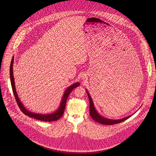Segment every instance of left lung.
Wrapping results in <instances>:
<instances>
[{"mask_svg":"<svg viewBox=\"0 0 156 156\" xmlns=\"http://www.w3.org/2000/svg\"><path fill=\"white\" fill-rule=\"evenodd\" d=\"M86 91H87V93L88 98H89V104H90V108H89L90 115L92 117V118L94 120H95V121H97V122H99L101 124H105V125H112V124H115L120 123L122 121H124L125 120L127 119L130 116H132V115H131L129 116L124 117L123 118L118 119H109V118L103 116L96 110V109L94 106L92 99L88 90L87 89H86Z\"/></svg>","mask_w":156,"mask_h":156,"instance_id":"8db88e82","label":"left lung"}]
</instances>
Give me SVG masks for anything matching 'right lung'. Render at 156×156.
<instances>
[{
    "label": "right lung",
    "instance_id": "add662e5",
    "mask_svg": "<svg viewBox=\"0 0 156 156\" xmlns=\"http://www.w3.org/2000/svg\"><path fill=\"white\" fill-rule=\"evenodd\" d=\"M14 56H12L11 62V65H10V80H11V87H12V89L13 90V93L14 95L15 96L16 101L18 104V106H19L20 110L22 111L23 113L24 114H25L26 115L31 117L32 118L38 119V120H40V121H48V122H51V121H56L58 119H59L62 116L64 110H65V108H66V101H67V98L69 94V93L72 91V90L74 89L75 88L77 87L78 86L80 85V83L79 82H76L73 84H72L71 85H70L69 87H68L67 89H66L63 96L62 97L61 99V103L59 105V108H58V109H56L55 111L53 113H35V112H32L29 111H28L26 108H25L22 103V102L21 101L20 99L19 98L16 89V85H15V82H14V74H13V65H14Z\"/></svg>",
    "mask_w": 156,
    "mask_h": 156
}]
</instances>
